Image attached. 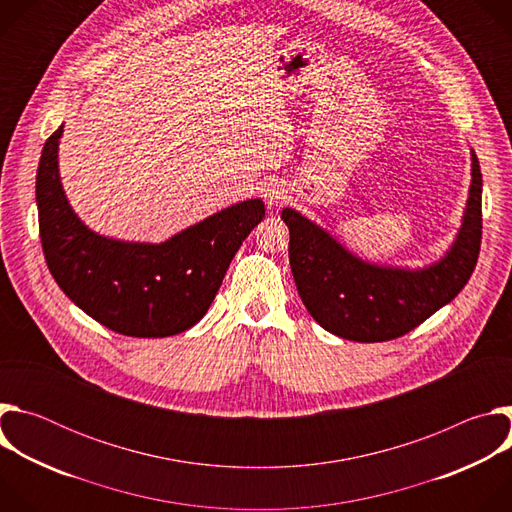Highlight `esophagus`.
I'll return each mask as SVG.
<instances>
[{
    "label": "esophagus",
    "instance_id": "esophagus-1",
    "mask_svg": "<svg viewBox=\"0 0 512 512\" xmlns=\"http://www.w3.org/2000/svg\"><path fill=\"white\" fill-rule=\"evenodd\" d=\"M263 198H265V204L269 208H275L283 198H285V190L281 184L277 182H269L265 188H263Z\"/></svg>",
    "mask_w": 512,
    "mask_h": 512
}]
</instances>
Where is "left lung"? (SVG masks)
I'll use <instances>...</instances> for the list:
<instances>
[{
    "instance_id": "8db88e82",
    "label": "left lung",
    "mask_w": 512,
    "mask_h": 512,
    "mask_svg": "<svg viewBox=\"0 0 512 512\" xmlns=\"http://www.w3.org/2000/svg\"><path fill=\"white\" fill-rule=\"evenodd\" d=\"M472 156V184L458 235L444 257L409 269L364 261L302 212L283 208L289 265L312 318L330 334L354 342H385L407 334L468 283L482 239V174Z\"/></svg>"
}]
</instances>
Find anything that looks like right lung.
I'll list each match as a JSON object with an SVG mask.
<instances>
[{
  "instance_id": "add662e5",
  "label": "right lung",
  "mask_w": 512,
  "mask_h": 512,
  "mask_svg": "<svg viewBox=\"0 0 512 512\" xmlns=\"http://www.w3.org/2000/svg\"><path fill=\"white\" fill-rule=\"evenodd\" d=\"M62 127L46 139L36 174L40 241L58 287L93 320L125 336L164 338L192 328L210 308L235 253L263 221V200L218 210L164 243L99 235L64 194Z\"/></svg>"
}]
</instances>
